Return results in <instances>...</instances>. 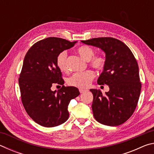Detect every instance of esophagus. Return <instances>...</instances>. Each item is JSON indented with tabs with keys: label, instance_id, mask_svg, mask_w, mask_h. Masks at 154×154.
<instances>
[{
	"label": "esophagus",
	"instance_id": "obj_1",
	"mask_svg": "<svg viewBox=\"0 0 154 154\" xmlns=\"http://www.w3.org/2000/svg\"><path fill=\"white\" fill-rule=\"evenodd\" d=\"M86 90H84V89H82V88H80L79 89V92L82 94V93H83V92H86Z\"/></svg>",
	"mask_w": 154,
	"mask_h": 154
}]
</instances>
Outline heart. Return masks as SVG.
I'll list each match as a JSON object with an SVG mask.
<instances>
[{"instance_id": "heart-1", "label": "heart", "mask_w": 154, "mask_h": 154, "mask_svg": "<svg viewBox=\"0 0 154 154\" xmlns=\"http://www.w3.org/2000/svg\"><path fill=\"white\" fill-rule=\"evenodd\" d=\"M79 55L85 60L88 61L89 64L94 69L98 71H103L106 66V58L102 55H94L95 51L92 47L89 45H82L77 49ZM67 52L62 51L56 57V64L60 70L66 71L67 70ZM95 74L92 71H88L80 72H75L66 79L67 84L70 86H74L80 88H84L90 85Z\"/></svg>"}]
</instances>
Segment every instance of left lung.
Instances as JSON below:
<instances>
[{"label":"left lung","instance_id":"8db88e82","mask_svg":"<svg viewBox=\"0 0 154 154\" xmlns=\"http://www.w3.org/2000/svg\"><path fill=\"white\" fill-rule=\"evenodd\" d=\"M82 42L98 47L106 54V66L97 82L108 85L109 91L103 95L99 90H90L94 117L106 126L121 125L133 114L139 101L141 82L137 60L128 47L117 38L98 37Z\"/></svg>","mask_w":154,"mask_h":154}]
</instances>
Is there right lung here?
<instances>
[{"instance_id": "right-lung-1", "label": "right lung", "mask_w": 154, "mask_h": 154, "mask_svg": "<svg viewBox=\"0 0 154 154\" xmlns=\"http://www.w3.org/2000/svg\"><path fill=\"white\" fill-rule=\"evenodd\" d=\"M76 43L48 37L35 43L26 54L19 77L21 99L28 116L41 126L54 127L66 122L70 101L79 95L77 88L63 85L61 71L56 64L60 52ZM54 84L62 85L57 93L51 90Z\"/></svg>"}]
</instances>
